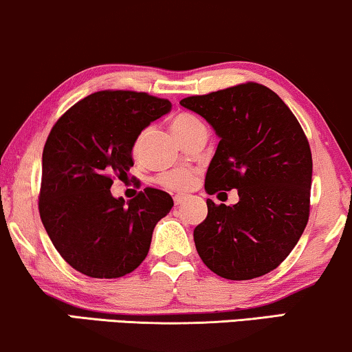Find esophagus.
<instances>
[{
    "label": "esophagus",
    "instance_id": "esophagus-1",
    "mask_svg": "<svg viewBox=\"0 0 352 352\" xmlns=\"http://www.w3.org/2000/svg\"><path fill=\"white\" fill-rule=\"evenodd\" d=\"M186 200H187V197H186V195H176V197H175V205H176V206H179V205L184 204Z\"/></svg>",
    "mask_w": 352,
    "mask_h": 352
}]
</instances>
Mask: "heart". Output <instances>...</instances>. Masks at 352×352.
I'll list each match as a JSON object with an SVG mask.
<instances>
[{
  "label": "heart",
  "instance_id": "obj_1",
  "mask_svg": "<svg viewBox=\"0 0 352 352\" xmlns=\"http://www.w3.org/2000/svg\"><path fill=\"white\" fill-rule=\"evenodd\" d=\"M171 129L181 142H187L189 139L199 136V134H206L205 123L201 122L200 117H197V115L192 112H177L173 115ZM144 136H146V131L139 133L136 139H134V142H133L134 155H139V153H141ZM157 182L168 190L186 192L194 187L195 176H194V173L189 170L177 168V170H170V171L162 173V175L157 177Z\"/></svg>",
  "mask_w": 352,
  "mask_h": 352
}]
</instances>
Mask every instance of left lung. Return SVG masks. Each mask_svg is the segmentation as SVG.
Instances as JSON below:
<instances>
[{"label":"left lung","instance_id":"1","mask_svg":"<svg viewBox=\"0 0 352 352\" xmlns=\"http://www.w3.org/2000/svg\"><path fill=\"white\" fill-rule=\"evenodd\" d=\"M181 105L221 139L205 190H239L232 206L206 200L208 214L194 229L199 256L229 280L274 271L309 219L312 155L300 122L272 89L253 81L189 96Z\"/></svg>","mask_w":352,"mask_h":352}]
</instances>
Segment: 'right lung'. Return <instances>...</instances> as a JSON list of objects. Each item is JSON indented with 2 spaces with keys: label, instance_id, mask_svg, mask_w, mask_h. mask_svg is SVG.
Wrapping results in <instances>:
<instances>
[{
  "label": "right lung",
  "instance_id": "1",
  "mask_svg": "<svg viewBox=\"0 0 352 352\" xmlns=\"http://www.w3.org/2000/svg\"><path fill=\"white\" fill-rule=\"evenodd\" d=\"M170 109V100L147 93L105 89L72 105L52 126L38 210L52 245L75 271L117 278L146 259L153 228L173 199L146 187L124 205L110 187L134 165L138 134Z\"/></svg>",
  "mask_w": 352,
  "mask_h": 352
}]
</instances>
